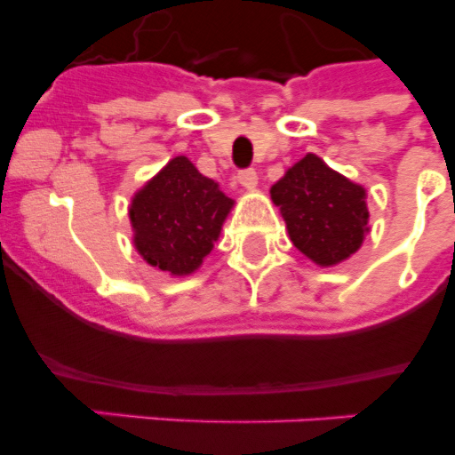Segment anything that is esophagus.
Returning <instances> with one entry per match:
<instances>
[{"instance_id":"obj_1","label":"esophagus","mask_w":455,"mask_h":455,"mask_svg":"<svg viewBox=\"0 0 455 455\" xmlns=\"http://www.w3.org/2000/svg\"><path fill=\"white\" fill-rule=\"evenodd\" d=\"M239 184L243 188H246V191H255L257 188V172L255 171H241L239 172Z\"/></svg>"}]
</instances>
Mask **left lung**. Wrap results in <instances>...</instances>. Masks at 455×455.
<instances>
[{"instance_id": "left-lung-1", "label": "left lung", "mask_w": 455, "mask_h": 455, "mask_svg": "<svg viewBox=\"0 0 455 455\" xmlns=\"http://www.w3.org/2000/svg\"><path fill=\"white\" fill-rule=\"evenodd\" d=\"M289 239L316 267H337L363 246L369 232L367 188L305 155L271 187Z\"/></svg>"}]
</instances>
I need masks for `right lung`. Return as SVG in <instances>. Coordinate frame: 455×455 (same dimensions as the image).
<instances>
[{"label": "right lung", "mask_w": 455, "mask_h": 455, "mask_svg": "<svg viewBox=\"0 0 455 455\" xmlns=\"http://www.w3.org/2000/svg\"><path fill=\"white\" fill-rule=\"evenodd\" d=\"M235 200L187 156L171 162L132 196L134 248L156 271L191 275L219 241Z\"/></svg>", "instance_id": "add662e5"}]
</instances>
